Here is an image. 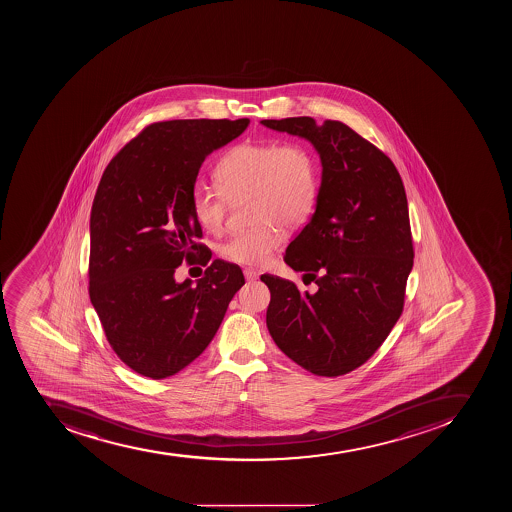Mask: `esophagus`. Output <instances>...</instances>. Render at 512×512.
<instances>
[{
  "instance_id": "34e87169",
  "label": "esophagus",
  "mask_w": 512,
  "mask_h": 512,
  "mask_svg": "<svg viewBox=\"0 0 512 512\" xmlns=\"http://www.w3.org/2000/svg\"><path fill=\"white\" fill-rule=\"evenodd\" d=\"M244 276H245V280H247V281H254V280H257V278H258L257 272H254V270H252V268H245Z\"/></svg>"
}]
</instances>
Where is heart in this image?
Listing matches in <instances>:
<instances>
[{"instance_id": "b5f03b06", "label": "heart", "mask_w": 512, "mask_h": 512, "mask_svg": "<svg viewBox=\"0 0 512 512\" xmlns=\"http://www.w3.org/2000/svg\"><path fill=\"white\" fill-rule=\"evenodd\" d=\"M219 188L196 183L191 211L209 234L226 222L227 198L252 195L255 229L239 232L221 244L222 260L260 267L280 247L283 227L308 219L316 204L319 180L313 155L303 145L286 142H244L227 152L214 170Z\"/></svg>"}]
</instances>
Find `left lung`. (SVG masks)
<instances>
[{"mask_svg":"<svg viewBox=\"0 0 512 512\" xmlns=\"http://www.w3.org/2000/svg\"><path fill=\"white\" fill-rule=\"evenodd\" d=\"M260 123L311 142L322 165L316 211L285 254L317 291L260 276L272 294L268 331L304 370L345 375L380 349L403 313L414 258L403 180L380 149L340 121Z\"/></svg>","mask_w":512,"mask_h":512,"instance_id":"8db88e82","label":"left lung"}]
</instances>
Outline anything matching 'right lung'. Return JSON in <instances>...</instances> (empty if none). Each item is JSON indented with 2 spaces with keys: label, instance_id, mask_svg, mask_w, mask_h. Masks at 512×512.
Masks as SVG:
<instances>
[{
  "label": "right lung",
  "instance_id": "1",
  "mask_svg": "<svg viewBox=\"0 0 512 512\" xmlns=\"http://www.w3.org/2000/svg\"><path fill=\"white\" fill-rule=\"evenodd\" d=\"M247 118L150 124L109 162L90 216V299L106 339L127 367L152 380L198 358L244 285L234 263L214 260L203 278L175 280L181 263L211 250L191 211L204 159L247 129ZM200 255L198 261L194 258Z\"/></svg>",
  "mask_w": 512,
  "mask_h": 512
}]
</instances>
